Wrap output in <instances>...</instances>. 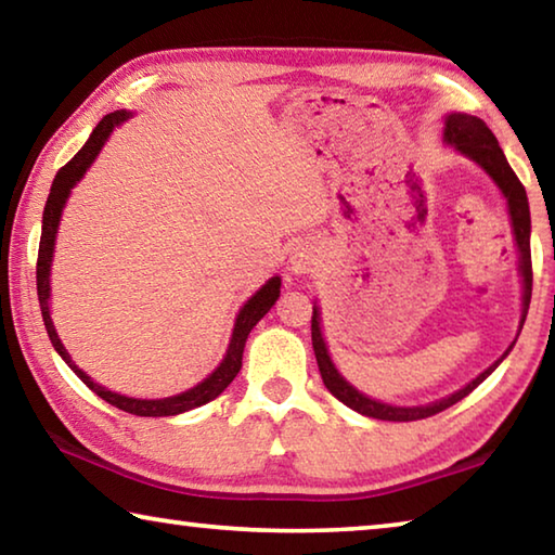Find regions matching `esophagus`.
Wrapping results in <instances>:
<instances>
[{"mask_svg": "<svg viewBox=\"0 0 555 555\" xmlns=\"http://www.w3.org/2000/svg\"><path fill=\"white\" fill-rule=\"evenodd\" d=\"M291 264H294V271H300V274H306V271L311 269V261H308L304 255H296L291 259Z\"/></svg>", "mask_w": 555, "mask_h": 555, "instance_id": "esophagus-1", "label": "esophagus"}]
</instances>
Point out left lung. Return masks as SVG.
I'll return each instance as SVG.
<instances>
[{"label":"left lung","mask_w":555,"mask_h":555,"mask_svg":"<svg viewBox=\"0 0 555 555\" xmlns=\"http://www.w3.org/2000/svg\"><path fill=\"white\" fill-rule=\"evenodd\" d=\"M446 142L457 146L465 156L473 158V162L480 164L487 173L492 176V181L500 185V191L504 193L506 203H509V215H512V224H514V237H516V247H519V269L524 276V315H521V325L526 321V313H529V300H531V284H533V271H531V215H529V201H526V191L519 178L512 171V166L506 164V156L500 149V142L492 134V129L485 125L480 117L473 115H450L446 119ZM311 337H313V350H315V360H318V370H321L323 384L327 391L333 393L335 399H340L345 406H350L354 411L364 413V416L379 418V421H421L428 416H436V413L446 411L457 403L460 399H465L469 391H473L477 384H482L490 374L494 372L496 364H500L509 350H506L500 360H496L490 370H485L480 377L473 379L465 389H460L455 393H450L448 399H440L436 403H428V406H389V403L374 401L364 393L350 387L340 372L335 370V364L331 362V354H327L325 340L321 335V321H318V311L313 306V318H311Z\"/></svg>","instance_id":"8db88e82"}]
</instances>
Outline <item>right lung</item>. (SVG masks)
Returning <instances> with one entry per match:
<instances>
[{"label":"right lung","instance_id":"obj_1","mask_svg":"<svg viewBox=\"0 0 555 555\" xmlns=\"http://www.w3.org/2000/svg\"><path fill=\"white\" fill-rule=\"evenodd\" d=\"M129 115L125 109H117L112 112V115L102 117L100 125L92 129L90 139L86 142V146L80 149L78 154H75L68 164H65L59 173L53 178V185H51V193H49V201H46V208H43V228H41V242H39V261H36V291H39V304H41V315H43V325L46 331H49L51 343L55 347V352H59L65 362H68V367L78 374V377L88 384V387L98 393L100 399H105L112 406H117L127 413H134V416H176V413H183V411H191L195 406H203V403L212 401L215 397H220V393L230 387V382L237 377V372L242 370V352H244V343H247V335L251 327H255L261 318L269 313V308L276 304V298L281 294V279L274 276L269 279L264 286H261L255 296H251L247 304L237 315V323H234V331H232V340L228 347V354H224V360L218 370H215L208 379L201 382L198 387L188 389L183 393H178V397H168V399H129V397H121V393L115 391H107L105 387H100V384L92 382L86 372L78 370L70 360V354L65 352L63 343L59 340V335H55V327L51 321V313H49V296H51V288H49V276H51V257H53V244H55V232H59V222H61V212H63V205L68 201V193L70 188L80 181L82 173L88 171V166L95 162V156L100 154V149L105 146L109 131L115 129L117 125H121Z\"/></svg>","mask_w":555,"mask_h":555}]
</instances>
